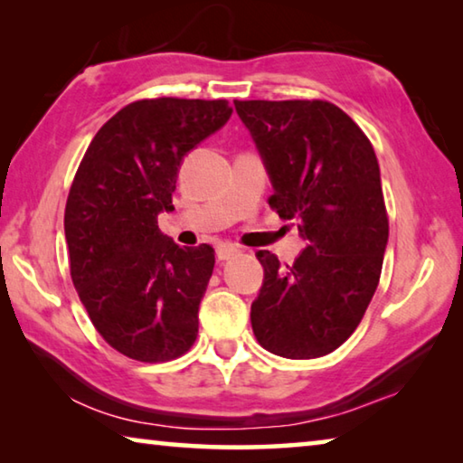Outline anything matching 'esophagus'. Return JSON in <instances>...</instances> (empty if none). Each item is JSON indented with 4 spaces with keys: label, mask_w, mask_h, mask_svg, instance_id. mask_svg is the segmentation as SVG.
<instances>
[{
    "label": "esophagus",
    "mask_w": 463,
    "mask_h": 463,
    "mask_svg": "<svg viewBox=\"0 0 463 463\" xmlns=\"http://www.w3.org/2000/svg\"><path fill=\"white\" fill-rule=\"evenodd\" d=\"M239 253H241V250L237 247H232V245H218L216 260L218 261H229V260H232V257H237Z\"/></svg>",
    "instance_id": "esophagus-1"
}]
</instances>
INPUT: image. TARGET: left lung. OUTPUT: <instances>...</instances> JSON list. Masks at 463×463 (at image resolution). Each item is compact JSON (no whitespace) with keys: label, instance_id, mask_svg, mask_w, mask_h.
<instances>
[{"label":"left lung","instance_id":"obj_1","mask_svg":"<svg viewBox=\"0 0 463 463\" xmlns=\"http://www.w3.org/2000/svg\"><path fill=\"white\" fill-rule=\"evenodd\" d=\"M273 187L269 206L298 224L307 249L289 268L260 250L250 304L257 341L312 359L349 339L378 288L388 245L380 165L362 128L320 99L234 101Z\"/></svg>","mask_w":463,"mask_h":463}]
</instances>
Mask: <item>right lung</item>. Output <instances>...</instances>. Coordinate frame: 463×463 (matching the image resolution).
<instances>
[{"label":"right lung","mask_w":463,"mask_h":463,"mask_svg":"<svg viewBox=\"0 0 463 463\" xmlns=\"http://www.w3.org/2000/svg\"><path fill=\"white\" fill-rule=\"evenodd\" d=\"M224 99H140L93 137L65 208L71 278L93 326L122 355L167 362L198 335L214 269L210 245L179 247L159 231L184 156L229 122Z\"/></svg>","instance_id":"right-lung-1"}]
</instances>
